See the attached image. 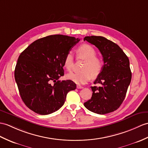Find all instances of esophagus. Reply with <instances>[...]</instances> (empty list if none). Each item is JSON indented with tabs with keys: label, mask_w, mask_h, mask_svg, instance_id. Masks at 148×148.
<instances>
[{
	"label": "esophagus",
	"mask_w": 148,
	"mask_h": 148,
	"mask_svg": "<svg viewBox=\"0 0 148 148\" xmlns=\"http://www.w3.org/2000/svg\"><path fill=\"white\" fill-rule=\"evenodd\" d=\"M76 88H77V89H82V88H83V87L81 86H80V85H77Z\"/></svg>",
	"instance_id": "obj_1"
}]
</instances>
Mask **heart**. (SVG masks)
Instances as JSON below:
<instances>
[{
    "label": "heart",
    "mask_w": 148,
    "mask_h": 148,
    "mask_svg": "<svg viewBox=\"0 0 148 148\" xmlns=\"http://www.w3.org/2000/svg\"><path fill=\"white\" fill-rule=\"evenodd\" d=\"M97 56V51L88 44H83L77 50L78 58L85 60L82 65V71L71 73L67 78L77 84H84L90 81L91 77H97L103 68V61ZM74 64V56L71 52L67 53L64 60V66L69 71L72 70Z\"/></svg>",
    "instance_id": "1"
}]
</instances>
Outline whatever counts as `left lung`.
<instances>
[{
	"mask_svg": "<svg viewBox=\"0 0 148 148\" xmlns=\"http://www.w3.org/2000/svg\"><path fill=\"white\" fill-rule=\"evenodd\" d=\"M94 45L100 51L103 60V68L91 86L90 99L84 105L89 110L103 115L114 112L121 105L131 81L129 60L116 43L99 36H86L84 41Z\"/></svg>",
	"mask_w": 148,
	"mask_h": 148,
	"instance_id": "obj_1",
	"label": "left lung"
}]
</instances>
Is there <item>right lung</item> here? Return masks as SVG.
<instances>
[{
    "instance_id": "1",
    "label": "right lung",
    "mask_w": 148,
    "mask_h": 148,
    "mask_svg": "<svg viewBox=\"0 0 148 148\" xmlns=\"http://www.w3.org/2000/svg\"><path fill=\"white\" fill-rule=\"evenodd\" d=\"M80 39L62 35L37 40L19 56L14 77L25 104L38 114L49 115L64 104L69 91L76 84L60 81L64 75V60Z\"/></svg>"
}]
</instances>
